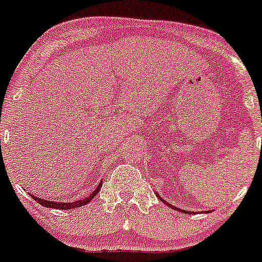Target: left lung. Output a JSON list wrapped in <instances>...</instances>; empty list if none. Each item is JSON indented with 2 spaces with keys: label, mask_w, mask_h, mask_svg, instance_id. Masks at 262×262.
I'll list each match as a JSON object with an SVG mask.
<instances>
[{
  "label": "left lung",
  "mask_w": 262,
  "mask_h": 262,
  "mask_svg": "<svg viewBox=\"0 0 262 262\" xmlns=\"http://www.w3.org/2000/svg\"><path fill=\"white\" fill-rule=\"evenodd\" d=\"M157 196H158V198H160V199H161V200H162V202H163V203H165V204H166V205H168V207H170V208H172V209H175V210H180V209H179V208L173 207V205L168 204V203H167V202H165V200H163V199H162V198H161V196H160V195H158V194H157ZM182 212H184V213H190V214H191V212H187V210H182Z\"/></svg>",
  "instance_id": "1"
}]
</instances>
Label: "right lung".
<instances>
[{
	"instance_id": "right-lung-1",
	"label": "right lung",
	"mask_w": 262,
	"mask_h": 262,
	"mask_svg": "<svg viewBox=\"0 0 262 262\" xmlns=\"http://www.w3.org/2000/svg\"><path fill=\"white\" fill-rule=\"evenodd\" d=\"M101 185H102V182H100L99 186L95 189V191L91 192V195H90L89 198H86V199L76 200V202H73V203H57V202H50V200L40 199V198H36V196H33V198L35 199V202H38L39 204L43 205V207H46V208H54V209H62V210L75 209V208L82 207V205H86L87 203L91 202V200L94 199L97 194H99L100 189H101Z\"/></svg>"
}]
</instances>
